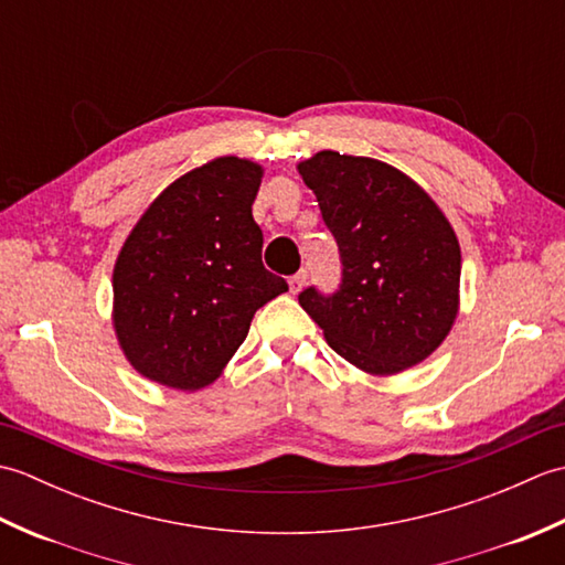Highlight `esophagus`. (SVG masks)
<instances>
[{"instance_id": "esophagus-1", "label": "esophagus", "mask_w": 565, "mask_h": 565, "mask_svg": "<svg viewBox=\"0 0 565 565\" xmlns=\"http://www.w3.org/2000/svg\"><path fill=\"white\" fill-rule=\"evenodd\" d=\"M306 281H308V271H298V274H294L291 279H289V289H291V294L296 296V294H301L303 291V286H306Z\"/></svg>"}]
</instances>
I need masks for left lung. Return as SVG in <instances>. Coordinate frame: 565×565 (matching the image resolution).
Returning <instances> with one entry per match:
<instances>
[{"instance_id": "left-lung-1", "label": "left lung", "mask_w": 565, "mask_h": 565, "mask_svg": "<svg viewBox=\"0 0 565 565\" xmlns=\"http://www.w3.org/2000/svg\"><path fill=\"white\" fill-rule=\"evenodd\" d=\"M298 172L342 259L340 291L322 296L310 286L298 303L332 350L366 374L419 364L459 313L461 247L447 215L381 160L322 150L298 162Z\"/></svg>"}]
</instances>
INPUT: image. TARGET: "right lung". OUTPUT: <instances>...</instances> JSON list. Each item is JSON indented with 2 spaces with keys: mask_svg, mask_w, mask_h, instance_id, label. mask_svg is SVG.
<instances>
[{
  "mask_svg": "<svg viewBox=\"0 0 565 565\" xmlns=\"http://www.w3.org/2000/svg\"><path fill=\"white\" fill-rule=\"evenodd\" d=\"M264 170L233 154L179 177L140 215L114 267V330L138 374L199 391L223 374L257 310L284 291L264 269L252 203Z\"/></svg>",
  "mask_w": 565,
  "mask_h": 565,
  "instance_id": "right-lung-1",
  "label": "right lung"
}]
</instances>
